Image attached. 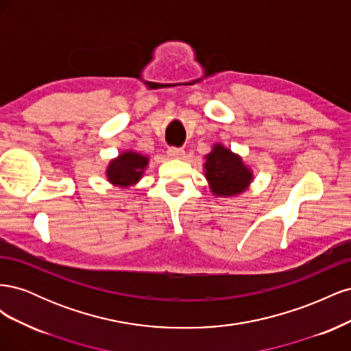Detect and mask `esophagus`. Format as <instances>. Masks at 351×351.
I'll return each instance as SVG.
<instances>
[{
    "mask_svg": "<svg viewBox=\"0 0 351 351\" xmlns=\"http://www.w3.org/2000/svg\"><path fill=\"white\" fill-rule=\"evenodd\" d=\"M168 155L171 156L173 159H183L186 154H184L183 149H178V147H169Z\"/></svg>",
    "mask_w": 351,
    "mask_h": 351,
    "instance_id": "34e87169",
    "label": "esophagus"
}]
</instances>
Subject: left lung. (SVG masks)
Returning a JSON list of instances; mask_svg holds the SVG:
<instances>
[{"mask_svg": "<svg viewBox=\"0 0 351 351\" xmlns=\"http://www.w3.org/2000/svg\"><path fill=\"white\" fill-rule=\"evenodd\" d=\"M204 173L209 190L217 197H239L253 182V169L239 154L218 142L205 155Z\"/></svg>", "mask_w": 351, "mask_h": 351, "instance_id": "obj_1", "label": "left lung"}]
</instances>
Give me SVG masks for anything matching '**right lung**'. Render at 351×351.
<instances>
[{
    "mask_svg": "<svg viewBox=\"0 0 351 351\" xmlns=\"http://www.w3.org/2000/svg\"><path fill=\"white\" fill-rule=\"evenodd\" d=\"M149 159L151 158L147 155L133 149L123 151L108 162L107 169H105L107 182L119 189H130L136 186L149 165Z\"/></svg>",
    "mask_w": 351,
    "mask_h": 351,
    "instance_id": "add662e5",
    "label": "right lung"
}]
</instances>
